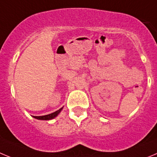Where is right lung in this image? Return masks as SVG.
<instances>
[{"instance_id": "1", "label": "right lung", "mask_w": 157, "mask_h": 157, "mask_svg": "<svg viewBox=\"0 0 157 157\" xmlns=\"http://www.w3.org/2000/svg\"><path fill=\"white\" fill-rule=\"evenodd\" d=\"M63 107H62L61 109H59V110H57V111H56V112L52 113H50V114H48V115H45V116H40V117H35V116H33V118H35V119H37V120H40V121H50V120H52L54 119V118H56V117H57L58 115H59L60 113H61V111L63 110Z\"/></svg>"}]
</instances>
